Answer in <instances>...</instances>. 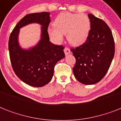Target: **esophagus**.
Instances as JSON below:
<instances>
[{
    "mask_svg": "<svg viewBox=\"0 0 121 121\" xmlns=\"http://www.w3.org/2000/svg\"><path fill=\"white\" fill-rule=\"evenodd\" d=\"M64 52L65 55H69L70 53H71V51H70V49L67 47H65L64 48Z\"/></svg>",
    "mask_w": 121,
    "mask_h": 121,
    "instance_id": "34e87169",
    "label": "esophagus"
}]
</instances>
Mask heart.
I'll return each instance as SVG.
<instances>
[{
	"mask_svg": "<svg viewBox=\"0 0 121 121\" xmlns=\"http://www.w3.org/2000/svg\"><path fill=\"white\" fill-rule=\"evenodd\" d=\"M53 24L48 29V33L55 43H60L66 34L69 43L74 46L82 44L88 38L90 21L86 14L63 12L57 16Z\"/></svg>",
	"mask_w": 121,
	"mask_h": 121,
	"instance_id": "heart-1",
	"label": "heart"
}]
</instances>
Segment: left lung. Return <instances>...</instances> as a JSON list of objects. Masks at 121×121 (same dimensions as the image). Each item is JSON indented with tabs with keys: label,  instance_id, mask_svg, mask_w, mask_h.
<instances>
[{
	"label": "left lung",
	"instance_id": "8db88e82",
	"mask_svg": "<svg viewBox=\"0 0 121 121\" xmlns=\"http://www.w3.org/2000/svg\"><path fill=\"white\" fill-rule=\"evenodd\" d=\"M88 16L91 27L88 38L70 50L76 59L73 72L77 80L83 84L92 85L107 73L114 56L115 44L107 24L92 14Z\"/></svg>",
	"mask_w": 121,
	"mask_h": 121
}]
</instances>
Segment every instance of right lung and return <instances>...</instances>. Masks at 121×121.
Segmentation results:
<instances>
[{"instance_id":"obj_1","label":"right lung","mask_w":121,"mask_h":121,"mask_svg":"<svg viewBox=\"0 0 121 121\" xmlns=\"http://www.w3.org/2000/svg\"><path fill=\"white\" fill-rule=\"evenodd\" d=\"M49 12L27 14L17 24L9 37V51L13 70L20 79L30 86L40 87L48 83L53 77L56 63L65 56V47L49 41ZM31 23L42 26V38L35 47L23 50L18 43L19 29Z\"/></svg>"}]
</instances>
